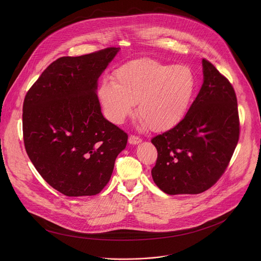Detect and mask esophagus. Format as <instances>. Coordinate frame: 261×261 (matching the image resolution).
Returning <instances> with one entry per match:
<instances>
[{"label":"esophagus","instance_id":"obj_1","mask_svg":"<svg viewBox=\"0 0 261 261\" xmlns=\"http://www.w3.org/2000/svg\"><path fill=\"white\" fill-rule=\"evenodd\" d=\"M141 142H142V139H140L137 136H129V138H128V144L129 145H134V146L139 145Z\"/></svg>","mask_w":261,"mask_h":261}]
</instances>
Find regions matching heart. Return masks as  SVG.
Wrapping results in <instances>:
<instances>
[{"label":"heart","instance_id":"obj_1","mask_svg":"<svg viewBox=\"0 0 261 261\" xmlns=\"http://www.w3.org/2000/svg\"><path fill=\"white\" fill-rule=\"evenodd\" d=\"M196 77L186 65L149 58L128 61L105 80L97 91L107 117L122 123L135 110L142 126L168 130L182 121L196 91Z\"/></svg>","mask_w":261,"mask_h":261}]
</instances>
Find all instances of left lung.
<instances>
[{
	"mask_svg": "<svg viewBox=\"0 0 261 261\" xmlns=\"http://www.w3.org/2000/svg\"><path fill=\"white\" fill-rule=\"evenodd\" d=\"M203 84L185 117L154 137L155 185L169 195L199 194L222 176L239 139L235 91L223 75L202 60Z\"/></svg>",
	"mask_w": 261,
	"mask_h": 261,
	"instance_id": "8db88e82",
	"label": "left lung"
}]
</instances>
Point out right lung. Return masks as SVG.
Instances as JSON below:
<instances>
[{
  "label": "right lung",
  "mask_w": 261,
  "mask_h": 261,
  "mask_svg": "<svg viewBox=\"0 0 261 261\" xmlns=\"http://www.w3.org/2000/svg\"><path fill=\"white\" fill-rule=\"evenodd\" d=\"M107 48L51 63L26 94V151L42 178L68 197L98 194L127 135L102 114L97 81L118 53Z\"/></svg>",
  "instance_id": "add662e5"
}]
</instances>
